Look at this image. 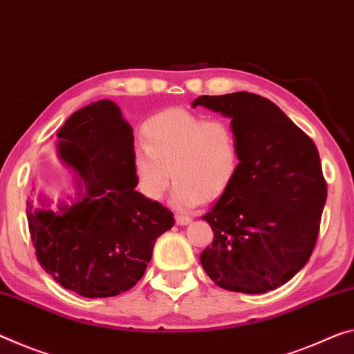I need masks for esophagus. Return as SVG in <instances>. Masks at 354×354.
Returning <instances> with one entry per match:
<instances>
[{
	"label": "esophagus",
	"mask_w": 354,
	"mask_h": 354,
	"mask_svg": "<svg viewBox=\"0 0 354 354\" xmlns=\"http://www.w3.org/2000/svg\"><path fill=\"white\" fill-rule=\"evenodd\" d=\"M175 218H176L178 225H187V223L192 222V218H190L189 216H184V214H176Z\"/></svg>",
	"instance_id": "1"
}]
</instances>
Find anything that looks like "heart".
Segmentation results:
<instances>
[{
  "instance_id": "1",
  "label": "heart",
  "mask_w": 354,
  "mask_h": 354,
  "mask_svg": "<svg viewBox=\"0 0 354 354\" xmlns=\"http://www.w3.org/2000/svg\"><path fill=\"white\" fill-rule=\"evenodd\" d=\"M142 140L132 153V171L145 198H162L173 176V203L189 209L221 197L236 178L239 137L225 120L170 109L145 122Z\"/></svg>"
}]
</instances>
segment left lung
<instances>
[{
	"instance_id": "1",
	"label": "left lung",
	"mask_w": 354,
	"mask_h": 354,
	"mask_svg": "<svg viewBox=\"0 0 354 354\" xmlns=\"http://www.w3.org/2000/svg\"><path fill=\"white\" fill-rule=\"evenodd\" d=\"M192 105L232 118L241 147L236 178L203 216L214 239L201 266L228 291L276 290L301 271L318 239L328 186L315 143L254 93L201 96Z\"/></svg>"
}]
</instances>
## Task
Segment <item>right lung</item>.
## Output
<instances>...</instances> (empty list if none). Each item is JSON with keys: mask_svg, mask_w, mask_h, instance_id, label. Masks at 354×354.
<instances>
[{"mask_svg": "<svg viewBox=\"0 0 354 354\" xmlns=\"http://www.w3.org/2000/svg\"><path fill=\"white\" fill-rule=\"evenodd\" d=\"M58 153L85 194L58 212L26 207L36 258L61 287L109 298L143 277L156 239L175 225L173 212L137 192L132 127L109 99L77 110L58 132Z\"/></svg>", "mask_w": 354, "mask_h": 354, "instance_id": "1", "label": "right lung"}]
</instances>
